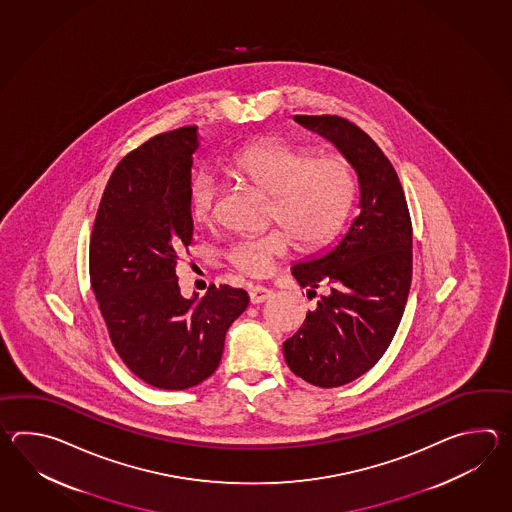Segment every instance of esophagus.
Here are the masks:
<instances>
[{
  "label": "esophagus",
  "mask_w": 512,
  "mask_h": 512,
  "mask_svg": "<svg viewBox=\"0 0 512 512\" xmlns=\"http://www.w3.org/2000/svg\"><path fill=\"white\" fill-rule=\"evenodd\" d=\"M271 294V289H267V287H263V285H252L251 289H249V296H251L252 304H261V302H265L267 298H271Z\"/></svg>",
  "instance_id": "1"
}]
</instances>
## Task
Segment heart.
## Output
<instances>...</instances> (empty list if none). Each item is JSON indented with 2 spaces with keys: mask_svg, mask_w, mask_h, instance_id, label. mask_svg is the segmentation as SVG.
I'll return each instance as SVG.
<instances>
[{
  "mask_svg": "<svg viewBox=\"0 0 512 512\" xmlns=\"http://www.w3.org/2000/svg\"><path fill=\"white\" fill-rule=\"evenodd\" d=\"M225 168L271 196V219L283 227L230 241L225 258L249 276L271 271L274 261L291 254L293 240L302 249L329 243L353 205L355 177L348 161L338 155H311L289 142H254L232 153ZM218 194V179L210 172L192 179L188 210L196 223L207 225L214 219Z\"/></svg>",
  "mask_w": 512,
  "mask_h": 512,
  "instance_id": "b5f03b06",
  "label": "heart"
}]
</instances>
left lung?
<instances>
[{
    "label": "left lung",
    "mask_w": 512,
    "mask_h": 512,
    "mask_svg": "<svg viewBox=\"0 0 512 512\" xmlns=\"http://www.w3.org/2000/svg\"><path fill=\"white\" fill-rule=\"evenodd\" d=\"M333 142L359 175L360 212L337 247L294 265L307 298L322 291L283 357L294 375L337 388L371 370L403 318L412 285V219L390 159L366 131L338 115H296Z\"/></svg>",
    "instance_id": "obj_1"
}]
</instances>
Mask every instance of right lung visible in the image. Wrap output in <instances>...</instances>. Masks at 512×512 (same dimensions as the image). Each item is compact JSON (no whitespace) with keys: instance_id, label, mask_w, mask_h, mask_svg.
Instances as JSON below:
<instances>
[{"instance_id":"1","label":"right lung","mask_w":512,"mask_h":512,"mask_svg":"<svg viewBox=\"0 0 512 512\" xmlns=\"http://www.w3.org/2000/svg\"><path fill=\"white\" fill-rule=\"evenodd\" d=\"M196 126L164 131L113 170L89 241V278L109 338L141 381L186 390L218 370L249 294L210 285L186 300L175 267L194 240L188 210Z\"/></svg>"}]
</instances>
